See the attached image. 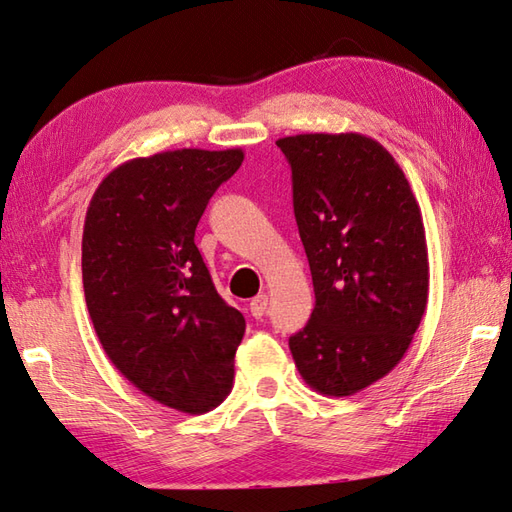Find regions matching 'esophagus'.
<instances>
[{
	"label": "esophagus",
	"mask_w": 512,
	"mask_h": 512,
	"mask_svg": "<svg viewBox=\"0 0 512 512\" xmlns=\"http://www.w3.org/2000/svg\"><path fill=\"white\" fill-rule=\"evenodd\" d=\"M267 304H269V298L265 293H260L252 302H249V313H252L256 320H260V317H263L267 311Z\"/></svg>",
	"instance_id": "1"
}]
</instances>
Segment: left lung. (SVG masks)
Instances as JSON below:
<instances>
[{"mask_svg": "<svg viewBox=\"0 0 512 512\" xmlns=\"http://www.w3.org/2000/svg\"><path fill=\"white\" fill-rule=\"evenodd\" d=\"M291 164L293 212L315 309L289 348L324 396H350L403 359L423 320L429 260L423 214L401 166L361 133L276 142Z\"/></svg>", "mask_w": 512, "mask_h": 512, "instance_id": "left-lung-1", "label": "left lung"}]
</instances>
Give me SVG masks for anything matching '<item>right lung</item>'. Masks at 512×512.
<instances>
[{"label": "right lung", "instance_id": "obj_1", "mask_svg": "<svg viewBox=\"0 0 512 512\" xmlns=\"http://www.w3.org/2000/svg\"><path fill=\"white\" fill-rule=\"evenodd\" d=\"M241 149H177L113 168L89 201L83 287L113 366L153 401L206 414L232 390L245 317L212 285L195 245Z\"/></svg>", "mask_w": 512, "mask_h": 512}]
</instances>
